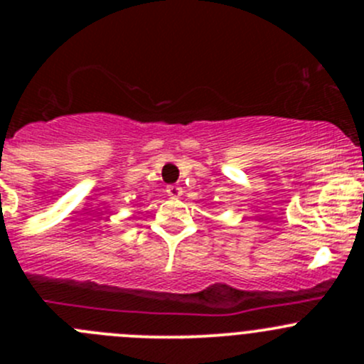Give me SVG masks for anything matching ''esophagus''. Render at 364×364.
<instances>
[{
    "mask_svg": "<svg viewBox=\"0 0 364 364\" xmlns=\"http://www.w3.org/2000/svg\"><path fill=\"white\" fill-rule=\"evenodd\" d=\"M183 193V188L181 186H178V185H171V186H167V196H171V197H179Z\"/></svg>",
    "mask_w": 364,
    "mask_h": 364,
    "instance_id": "34e87169",
    "label": "esophagus"
}]
</instances>
